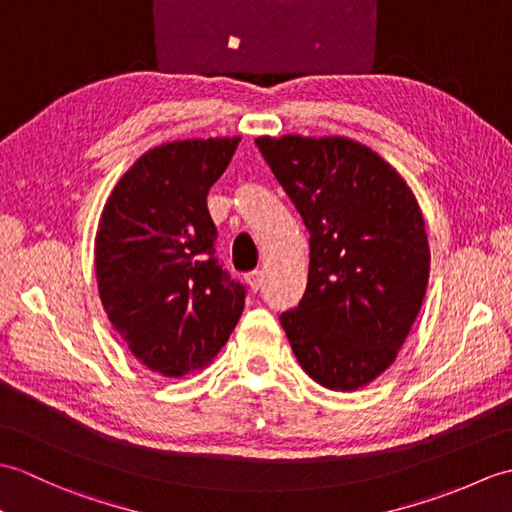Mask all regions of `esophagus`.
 <instances>
[{"label": "esophagus", "mask_w": 512, "mask_h": 512, "mask_svg": "<svg viewBox=\"0 0 512 512\" xmlns=\"http://www.w3.org/2000/svg\"><path fill=\"white\" fill-rule=\"evenodd\" d=\"M246 281H248L250 290L257 292L259 288H262V284H264V273H262V270H255V273H250V275L246 277Z\"/></svg>", "instance_id": "34e87169"}]
</instances>
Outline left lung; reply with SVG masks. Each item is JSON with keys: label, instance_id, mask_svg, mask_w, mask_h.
Returning a JSON list of instances; mask_svg holds the SVG:
<instances>
[{"label": "left lung", "instance_id": "left-lung-1", "mask_svg": "<svg viewBox=\"0 0 512 512\" xmlns=\"http://www.w3.org/2000/svg\"><path fill=\"white\" fill-rule=\"evenodd\" d=\"M255 145L310 231L308 286L279 317L312 380L356 391L396 361L429 284V239L407 180L345 136Z\"/></svg>", "mask_w": 512, "mask_h": 512}]
</instances>
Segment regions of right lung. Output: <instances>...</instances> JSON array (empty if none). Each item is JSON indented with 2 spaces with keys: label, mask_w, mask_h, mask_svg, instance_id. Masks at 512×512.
<instances>
[{
  "label": "right lung",
  "mask_w": 512,
  "mask_h": 512,
  "mask_svg": "<svg viewBox=\"0 0 512 512\" xmlns=\"http://www.w3.org/2000/svg\"><path fill=\"white\" fill-rule=\"evenodd\" d=\"M239 140L189 138L145 151L99 217L94 270L107 319L160 376L209 367L242 317L246 292L213 257L206 209Z\"/></svg>",
  "instance_id": "add662e5"
}]
</instances>
